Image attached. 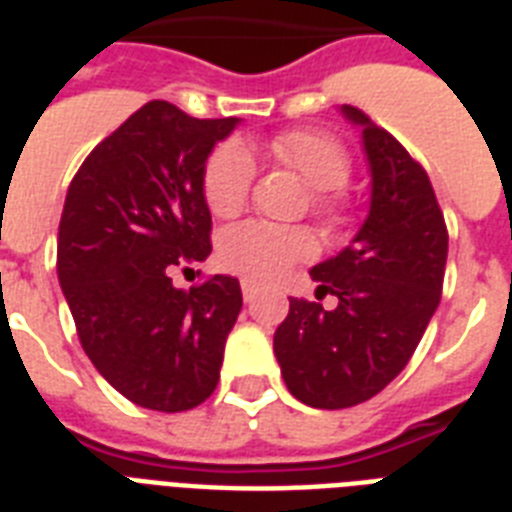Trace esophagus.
<instances>
[{"mask_svg":"<svg viewBox=\"0 0 512 512\" xmlns=\"http://www.w3.org/2000/svg\"><path fill=\"white\" fill-rule=\"evenodd\" d=\"M241 295H244V300H247V303H252V300H255V297H257V284H255V281H249V279L241 281Z\"/></svg>","mask_w":512,"mask_h":512,"instance_id":"esophagus-1","label":"esophagus"}]
</instances>
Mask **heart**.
<instances>
[{"label": "heart", "instance_id": "obj_1", "mask_svg": "<svg viewBox=\"0 0 512 512\" xmlns=\"http://www.w3.org/2000/svg\"><path fill=\"white\" fill-rule=\"evenodd\" d=\"M273 156L287 164L313 191V212L321 217L342 215V185L350 177V156L340 140L316 130L284 132L271 143ZM255 156L239 140H228L212 151L204 170V199L217 217L239 215L247 207L255 183ZM313 255L311 236L300 228L249 220L220 236L217 257L228 271L249 281H276L289 268Z\"/></svg>", "mask_w": 512, "mask_h": 512}]
</instances>
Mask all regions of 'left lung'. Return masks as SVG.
I'll return each instance as SVG.
<instances>
[{
    "label": "left lung",
    "mask_w": 512,
    "mask_h": 512,
    "mask_svg": "<svg viewBox=\"0 0 512 512\" xmlns=\"http://www.w3.org/2000/svg\"><path fill=\"white\" fill-rule=\"evenodd\" d=\"M372 191L348 247L313 265L321 303L292 297L273 335L289 393L313 409H345L377 396L420 345L444 287L449 236L428 175L390 132L353 106Z\"/></svg>",
    "instance_id": "1"
}]
</instances>
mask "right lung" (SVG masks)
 <instances>
[{
    "label": "right lung",
    "mask_w": 512,
    "mask_h": 512,
    "mask_svg": "<svg viewBox=\"0 0 512 512\" xmlns=\"http://www.w3.org/2000/svg\"><path fill=\"white\" fill-rule=\"evenodd\" d=\"M241 119H193L151 100L108 135L68 185L58 279L84 353L124 398L185 412L212 396L239 279L177 289L172 271L212 252L204 170Z\"/></svg>",
    "instance_id": "add662e5"
}]
</instances>
